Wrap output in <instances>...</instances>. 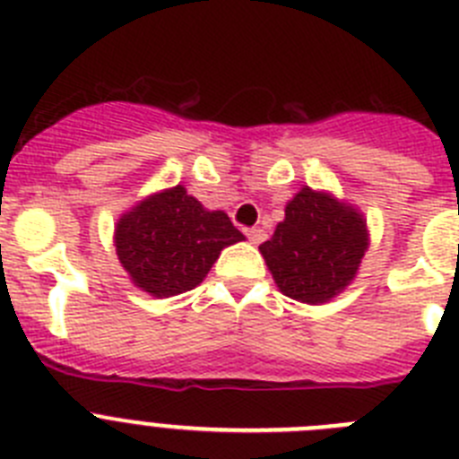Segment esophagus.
<instances>
[{"label":"esophagus","mask_w":459,"mask_h":459,"mask_svg":"<svg viewBox=\"0 0 459 459\" xmlns=\"http://www.w3.org/2000/svg\"><path fill=\"white\" fill-rule=\"evenodd\" d=\"M246 237H248V241L250 243H255V246H257V243H262L264 241V230H259V227H250V230H246Z\"/></svg>","instance_id":"34e87169"}]
</instances>
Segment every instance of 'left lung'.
I'll return each mask as SVG.
<instances>
[{
    "instance_id": "obj_1",
    "label": "left lung",
    "mask_w": 459,
    "mask_h": 459,
    "mask_svg": "<svg viewBox=\"0 0 459 459\" xmlns=\"http://www.w3.org/2000/svg\"><path fill=\"white\" fill-rule=\"evenodd\" d=\"M366 250V218L307 186L287 202L285 221L259 246L280 291L310 306L331 301L350 285Z\"/></svg>"
}]
</instances>
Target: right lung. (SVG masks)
<instances>
[{
  "label": "right lung",
  "mask_w": 459,
  "mask_h": 459,
  "mask_svg": "<svg viewBox=\"0 0 459 459\" xmlns=\"http://www.w3.org/2000/svg\"><path fill=\"white\" fill-rule=\"evenodd\" d=\"M243 241L222 211H206L184 186L149 195L115 227L119 262L133 285L156 299L184 294L206 278L221 250Z\"/></svg>",
  "instance_id": "right-lung-1"
}]
</instances>
